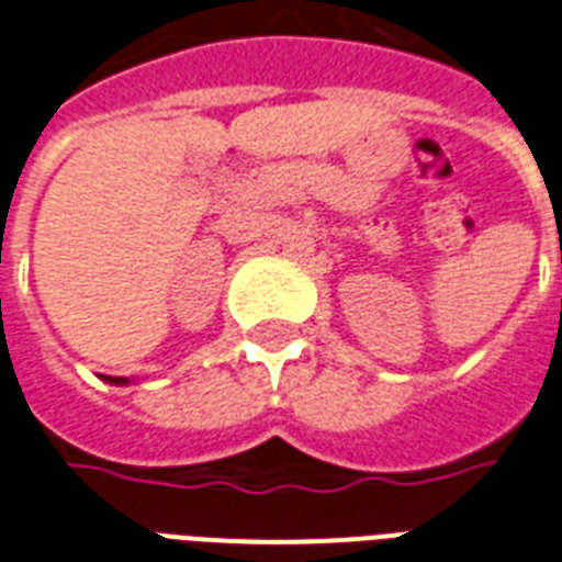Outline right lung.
I'll return each instance as SVG.
<instances>
[{
  "label": "right lung",
  "instance_id": "obj_1",
  "mask_svg": "<svg viewBox=\"0 0 562 562\" xmlns=\"http://www.w3.org/2000/svg\"><path fill=\"white\" fill-rule=\"evenodd\" d=\"M106 381H110V384H127V378H110V375H106Z\"/></svg>",
  "mask_w": 562,
  "mask_h": 562
}]
</instances>
